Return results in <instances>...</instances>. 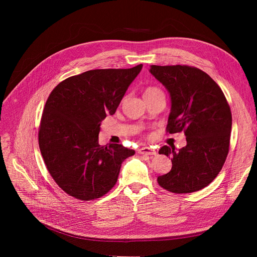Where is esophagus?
I'll return each mask as SVG.
<instances>
[{
  "label": "esophagus",
  "mask_w": 257,
  "mask_h": 257,
  "mask_svg": "<svg viewBox=\"0 0 257 257\" xmlns=\"http://www.w3.org/2000/svg\"><path fill=\"white\" fill-rule=\"evenodd\" d=\"M138 153L141 154H145V155H157L158 151L154 149V148H150V147H143L141 149L138 150Z\"/></svg>",
  "instance_id": "34e87169"
}]
</instances>
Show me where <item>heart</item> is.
Segmentation results:
<instances>
[{"instance_id": "1", "label": "heart", "mask_w": 257, "mask_h": 257, "mask_svg": "<svg viewBox=\"0 0 257 257\" xmlns=\"http://www.w3.org/2000/svg\"><path fill=\"white\" fill-rule=\"evenodd\" d=\"M161 90L155 88V87H148L146 90H145V93H144V96L145 95H150V94H153V93H157V92H160Z\"/></svg>"}]
</instances>
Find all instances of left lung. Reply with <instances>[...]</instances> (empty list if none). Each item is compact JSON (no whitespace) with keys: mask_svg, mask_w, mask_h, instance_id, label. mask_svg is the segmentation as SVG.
I'll return each mask as SVG.
<instances>
[{"mask_svg":"<svg viewBox=\"0 0 257 257\" xmlns=\"http://www.w3.org/2000/svg\"><path fill=\"white\" fill-rule=\"evenodd\" d=\"M150 73L172 98L166 132H184L186 146L162 147L173 167L158 177L163 189L176 194L204 189L219 175L229 151L231 111L223 91L208 74L188 65H151Z\"/></svg>","mask_w":257,"mask_h":257,"instance_id":"8db88e82","label":"left lung"}]
</instances>
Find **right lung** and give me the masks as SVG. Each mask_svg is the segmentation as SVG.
Returning <instances> with one entry per match:
<instances>
[{
	"instance_id": "right-lung-1",
	"label": "right lung",
	"mask_w": 257,
	"mask_h": 257,
	"mask_svg": "<svg viewBox=\"0 0 257 257\" xmlns=\"http://www.w3.org/2000/svg\"><path fill=\"white\" fill-rule=\"evenodd\" d=\"M142 68L92 69L51 91L38 145L50 176L69 196L84 201L104 196L116 183L122 162L135 154L118 144L100 146L98 133L100 122L115 112Z\"/></svg>"
}]
</instances>
